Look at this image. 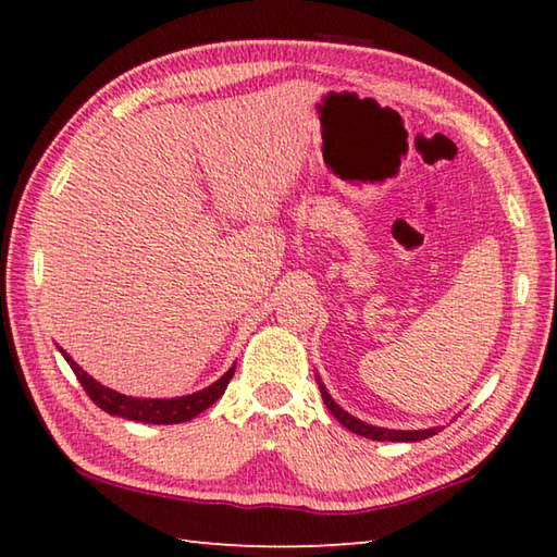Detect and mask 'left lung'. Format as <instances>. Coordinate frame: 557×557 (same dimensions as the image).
Listing matches in <instances>:
<instances>
[{
  "mask_svg": "<svg viewBox=\"0 0 557 557\" xmlns=\"http://www.w3.org/2000/svg\"><path fill=\"white\" fill-rule=\"evenodd\" d=\"M318 387H321V395H323V401L325 407L330 409V413L345 425V429H349L351 433L357 435H363V437H371V441H393V443H413V441H423V437H431L435 435L441 429H425V431H395V429H381V425H371V423H363L361 419L351 417V413H347L345 409H342L337 401L327 395L325 385L318 381Z\"/></svg>",
  "mask_w": 557,
  "mask_h": 557,
  "instance_id": "left-lung-1",
  "label": "left lung"
}]
</instances>
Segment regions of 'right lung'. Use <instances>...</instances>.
Instances as JSON below:
<instances>
[{
    "label": "right lung",
    "instance_id": "obj_1",
    "mask_svg": "<svg viewBox=\"0 0 557 557\" xmlns=\"http://www.w3.org/2000/svg\"><path fill=\"white\" fill-rule=\"evenodd\" d=\"M62 351V357L69 361L71 371L76 373L78 383L86 389L88 397L96 401V405L112 413V417H122L128 421H144V423H184V421H191L194 417H198L200 411H206L208 407L215 405V401L224 395V389H227L232 375H234V366L232 369L224 373L220 381H215L212 385H208L206 389H198L194 395H186V397H172V399H144V397H128L116 393V389H110L100 385L96 377H90L86 371L81 369V366L69 357V354L59 347Z\"/></svg>",
    "mask_w": 557,
    "mask_h": 557
}]
</instances>
